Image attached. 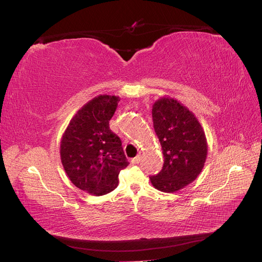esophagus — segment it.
I'll use <instances>...</instances> for the list:
<instances>
[{
  "label": "esophagus",
  "instance_id": "obj_1",
  "mask_svg": "<svg viewBox=\"0 0 262 262\" xmlns=\"http://www.w3.org/2000/svg\"><path fill=\"white\" fill-rule=\"evenodd\" d=\"M140 162H141V155H138V156H136L134 158H132V164H134V165L139 164Z\"/></svg>",
  "mask_w": 262,
  "mask_h": 262
}]
</instances>
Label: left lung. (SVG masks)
Here are the masks:
<instances>
[{
	"mask_svg": "<svg viewBox=\"0 0 262 262\" xmlns=\"http://www.w3.org/2000/svg\"><path fill=\"white\" fill-rule=\"evenodd\" d=\"M152 117L164 166L149 179L160 191L175 192L200 175L208 155L207 138L193 113L173 98L156 100Z\"/></svg>",
	"mask_w": 262,
	"mask_h": 262,
	"instance_id": "left-lung-1",
	"label": "left lung"
}]
</instances>
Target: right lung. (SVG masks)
Segmentation results:
<instances>
[{"label": "right lung", "instance_id": "right-lung-1", "mask_svg": "<svg viewBox=\"0 0 262 262\" xmlns=\"http://www.w3.org/2000/svg\"><path fill=\"white\" fill-rule=\"evenodd\" d=\"M120 98L99 95L78 110L63 133L61 162L72 184L83 191L104 195L118 186L129 165L121 140L109 128Z\"/></svg>", "mask_w": 262, "mask_h": 262}]
</instances>
